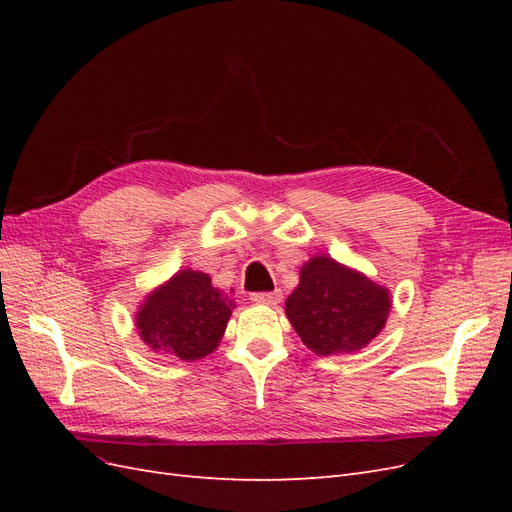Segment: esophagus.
<instances>
[{"label": "esophagus", "instance_id": "esophagus-1", "mask_svg": "<svg viewBox=\"0 0 512 512\" xmlns=\"http://www.w3.org/2000/svg\"><path fill=\"white\" fill-rule=\"evenodd\" d=\"M250 299L254 303H262V305H277L282 301V292L273 290V292H252Z\"/></svg>", "mask_w": 512, "mask_h": 512}]
</instances>
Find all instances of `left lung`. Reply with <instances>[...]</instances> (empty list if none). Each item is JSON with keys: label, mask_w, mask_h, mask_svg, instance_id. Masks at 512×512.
Here are the masks:
<instances>
[{"label": "left lung", "mask_w": 512, "mask_h": 512, "mask_svg": "<svg viewBox=\"0 0 512 512\" xmlns=\"http://www.w3.org/2000/svg\"><path fill=\"white\" fill-rule=\"evenodd\" d=\"M389 309V290L329 256L305 262L299 286L286 299L294 331L320 356L367 346L382 331Z\"/></svg>", "instance_id": "8db88e82"}]
</instances>
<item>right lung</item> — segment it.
Here are the masks:
<instances>
[{"label":"right lung","mask_w":512,"mask_h":512,"mask_svg":"<svg viewBox=\"0 0 512 512\" xmlns=\"http://www.w3.org/2000/svg\"><path fill=\"white\" fill-rule=\"evenodd\" d=\"M235 303L211 286L207 273L185 269L151 292L136 314V327L153 350L203 359L218 348Z\"/></svg>","instance_id":"right-lung-1"}]
</instances>
